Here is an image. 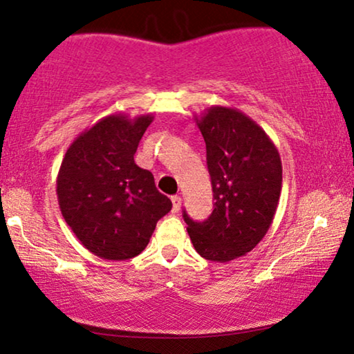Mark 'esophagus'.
I'll use <instances>...</instances> for the list:
<instances>
[{
	"label": "esophagus",
	"mask_w": 354,
	"mask_h": 354,
	"mask_svg": "<svg viewBox=\"0 0 354 354\" xmlns=\"http://www.w3.org/2000/svg\"><path fill=\"white\" fill-rule=\"evenodd\" d=\"M171 200H172V211H174V212H178V211H180V206H182V198L178 196V195H176V196H172Z\"/></svg>",
	"instance_id": "obj_1"
}]
</instances>
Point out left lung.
Here are the masks:
<instances>
[{"instance_id": "left-lung-1", "label": "left lung", "mask_w": 354, "mask_h": 354, "mask_svg": "<svg viewBox=\"0 0 354 354\" xmlns=\"http://www.w3.org/2000/svg\"><path fill=\"white\" fill-rule=\"evenodd\" d=\"M196 125L216 203L206 221H192L185 211L183 219L201 258L229 263L268 234L282 190V161L269 135L239 109L211 106Z\"/></svg>"}]
</instances>
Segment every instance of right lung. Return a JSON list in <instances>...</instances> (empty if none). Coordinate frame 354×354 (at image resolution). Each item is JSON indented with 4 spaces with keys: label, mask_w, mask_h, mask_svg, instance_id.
Listing matches in <instances>:
<instances>
[{
    "label": "right lung",
    "mask_w": 354,
    "mask_h": 354,
    "mask_svg": "<svg viewBox=\"0 0 354 354\" xmlns=\"http://www.w3.org/2000/svg\"><path fill=\"white\" fill-rule=\"evenodd\" d=\"M153 114H111L77 137L62 159L56 193L80 243L109 261L138 256L172 203L133 161Z\"/></svg>",
    "instance_id": "obj_1"
}]
</instances>
